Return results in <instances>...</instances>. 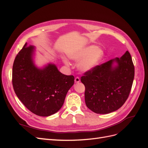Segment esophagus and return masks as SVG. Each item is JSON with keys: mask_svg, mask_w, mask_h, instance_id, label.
I'll list each match as a JSON object with an SVG mask.
<instances>
[{"mask_svg": "<svg viewBox=\"0 0 148 148\" xmlns=\"http://www.w3.org/2000/svg\"><path fill=\"white\" fill-rule=\"evenodd\" d=\"M80 82V79L79 77H76L75 78V83H78Z\"/></svg>", "mask_w": 148, "mask_h": 148, "instance_id": "1", "label": "esophagus"}]
</instances>
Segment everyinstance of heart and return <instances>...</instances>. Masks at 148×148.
<instances>
[{"instance_id":"b5f03b06","label":"heart","mask_w":148,"mask_h":148,"mask_svg":"<svg viewBox=\"0 0 148 148\" xmlns=\"http://www.w3.org/2000/svg\"><path fill=\"white\" fill-rule=\"evenodd\" d=\"M104 56L102 49L95 45H89L70 53L69 57L75 62L79 61L77 68L81 72L89 73L100 65ZM64 62L66 65L70 64L66 59H64Z\"/></svg>"}]
</instances>
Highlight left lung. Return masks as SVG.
<instances>
[{
  "mask_svg": "<svg viewBox=\"0 0 148 148\" xmlns=\"http://www.w3.org/2000/svg\"><path fill=\"white\" fill-rule=\"evenodd\" d=\"M135 76L130 53L127 51L84 73L81 82L85 86L84 99L88 108L94 112L106 114L118 110L128 97Z\"/></svg>",
  "mask_w": 148,
  "mask_h": 148,
  "instance_id": "8db88e82",
  "label": "left lung"
}]
</instances>
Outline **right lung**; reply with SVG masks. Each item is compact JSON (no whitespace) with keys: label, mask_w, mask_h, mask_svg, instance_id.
Instances as JSON below:
<instances>
[{"label":"right lung","mask_w":148,"mask_h":148,"mask_svg":"<svg viewBox=\"0 0 148 148\" xmlns=\"http://www.w3.org/2000/svg\"><path fill=\"white\" fill-rule=\"evenodd\" d=\"M35 49L26 42L16 56L12 70L13 87L31 112L47 117L61 109L75 78L73 75L62 74L54 64L38 68L33 59Z\"/></svg>","instance_id":"add662e5"}]
</instances>
